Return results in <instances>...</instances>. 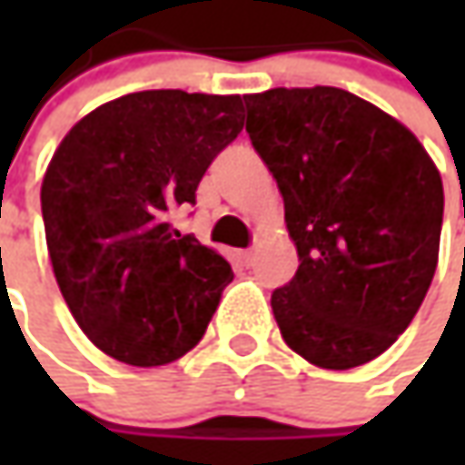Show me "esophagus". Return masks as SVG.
I'll list each match as a JSON object with an SVG mask.
<instances>
[{"label": "esophagus", "mask_w": 465, "mask_h": 465, "mask_svg": "<svg viewBox=\"0 0 465 465\" xmlns=\"http://www.w3.org/2000/svg\"><path fill=\"white\" fill-rule=\"evenodd\" d=\"M241 263L251 269V266L256 263V253H253V251H241Z\"/></svg>", "instance_id": "1"}]
</instances>
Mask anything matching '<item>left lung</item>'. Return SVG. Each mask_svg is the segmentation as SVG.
Here are the masks:
<instances>
[{"label": "left lung", "instance_id": "1", "mask_svg": "<svg viewBox=\"0 0 465 465\" xmlns=\"http://www.w3.org/2000/svg\"><path fill=\"white\" fill-rule=\"evenodd\" d=\"M242 100L300 259L272 292L282 339L315 367L365 365L406 331L435 277L438 168L403 124L347 90L274 87Z\"/></svg>", "mask_w": 465, "mask_h": 465}]
</instances>
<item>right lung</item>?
<instances>
[{
	"instance_id": "1",
	"label": "right lung",
	"mask_w": 465,
	"mask_h": 465,
	"mask_svg": "<svg viewBox=\"0 0 465 465\" xmlns=\"http://www.w3.org/2000/svg\"><path fill=\"white\" fill-rule=\"evenodd\" d=\"M241 95L144 90L103 103L54 153L45 245L87 339L118 362L168 365L193 349L232 282L230 263L168 223L196 204L212 160L242 132Z\"/></svg>"
}]
</instances>
